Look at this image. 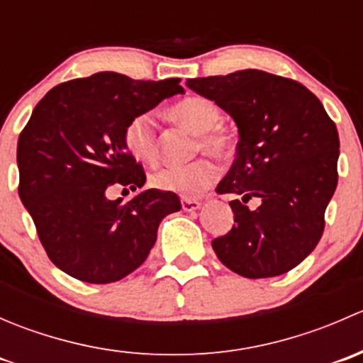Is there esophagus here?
<instances>
[{"label": "esophagus", "instance_id": "34e87169", "mask_svg": "<svg viewBox=\"0 0 363 363\" xmlns=\"http://www.w3.org/2000/svg\"><path fill=\"white\" fill-rule=\"evenodd\" d=\"M181 205H182V211L184 212H195V211H199L200 208V203L199 200H191V199H182L181 200Z\"/></svg>", "mask_w": 363, "mask_h": 363}]
</instances>
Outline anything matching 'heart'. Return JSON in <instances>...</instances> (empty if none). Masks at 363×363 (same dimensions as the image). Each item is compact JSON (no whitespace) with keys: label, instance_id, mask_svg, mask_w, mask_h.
<instances>
[{"label":"heart","instance_id":"b5f03b06","mask_svg":"<svg viewBox=\"0 0 363 363\" xmlns=\"http://www.w3.org/2000/svg\"><path fill=\"white\" fill-rule=\"evenodd\" d=\"M174 121L199 133L196 151L216 158H226L232 152V140L219 130L223 112L216 101L205 96H186L168 108ZM124 145L140 161L152 163L158 156V128L152 113H138L124 128ZM218 181V167L208 160H196L188 164H167L151 175V184L161 191L175 193L184 199H195Z\"/></svg>","mask_w":363,"mask_h":363}]
</instances>
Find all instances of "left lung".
Segmentation results:
<instances>
[{
	"label": "left lung",
	"instance_id": "obj_1",
	"mask_svg": "<svg viewBox=\"0 0 363 363\" xmlns=\"http://www.w3.org/2000/svg\"><path fill=\"white\" fill-rule=\"evenodd\" d=\"M239 128L237 158L218 184L233 193V223L212 240L223 265L250 279L295 269L323 235L337 188L339 135L321 101L302 84L262 69L188 79ZM258 198V209L245 203Z\"/></svg>",
	"mask_w": 363,
	"mask_h": 363
}]
</instances>
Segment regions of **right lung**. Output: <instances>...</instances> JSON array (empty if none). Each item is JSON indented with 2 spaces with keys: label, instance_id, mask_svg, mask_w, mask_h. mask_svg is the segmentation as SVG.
<instances>
[{
  "label": "right lung",
  "instance_id": "right-lung-1",
  "mask_svg": "<svg viewBox=\"0 0 363 363\" xmlns=\"http://www.w3.org/2000/svg\"><path fill=\"white\" fill-rule=\"evenodd\" d=\"M179 79L133 80L100 72L52 87L17 144L19 196L50 262L84 283L107 284L142 265L164 216L181 211L175 193L145 189L128 203L108 200L113 184H145L124 145V128L164 98Z\"/></svg>",
  "mask_w": 363,
  "mask_h": 363
}]
</instances>
